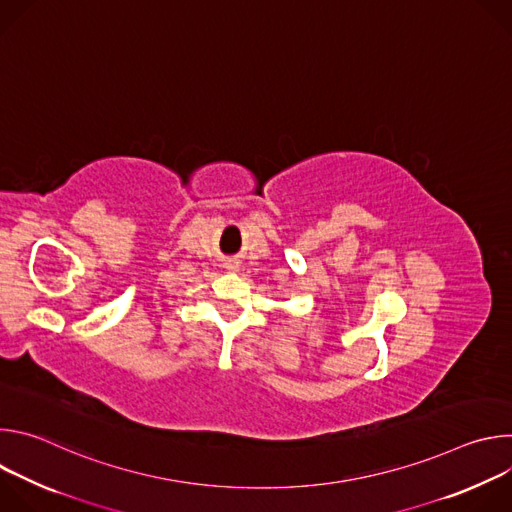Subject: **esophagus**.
I'll list each match as a JSON object with an SVG mask.
<instances>
[{"label": "esophagus", "mask_w": 512, "mask_h": 512, "mask_svg": "<svg viewBox=\"0 0 512 512\" xmlns=\"http://www.w3.org/2000/svg\"><path fill=\"white\" fill-rule=\"evenodd\" d=\"M227 267H229V269H237V267H239V265H237V263H229V265H227Z\"/></svg>", "instance_id": "obj_1"}]
</instances>
